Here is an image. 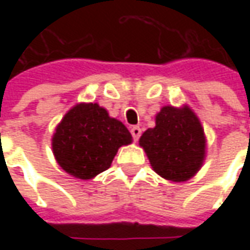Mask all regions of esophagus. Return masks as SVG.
I'll use <instances>...</instances> for the list:
<instances>
[{
    "label": "esophagus",
    "instance_id": "1",
    "mask_svg": "<svg viewBox=\"0 0 250 250\" xmlns=\"http://www.w3.org/2000/svg\"><path fill=\"white\" fill-rule=\"evenodd\" d=\"M131 135H132V139L134 141H139V138L142 135V130L139 125H134V127H131Z\"/></svg>",
    "mask_w": 250,
    "mask_h": 250
}]
</instances>
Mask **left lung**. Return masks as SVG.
<instances>
[{
    "label": "left lung",
    "mask_w": 250,
    "mask_h": 250,
    "mask_svg": "<svg viewBox=\"0 0 250 250\" xmlns=\"http://www.w3.org/2000/svg\"><path fill=\"white\" fill-rule=\"evenodd\" d=\"M157 125L139 139L154 171L173 182H184L202 166L205 135L202 125L188 107H163L155 118Z\"/></svg>",
    "instance_id": "8db88e82"
}]
</instances>
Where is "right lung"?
<instances>
[{
    "instance_id": "add662e5",
    "label": "right lung",
    "mask_w": 250,
    "mask_h": 250,
    "mask_svg": "<svg viewBox=\"0 0 250 250\" xmlns=\"http://www.w3.org/2000/svg\"><path fill=\"white\" fill-rule=\"evenodd\" d=\"M132 142L130 131L98 104H77L52 139L56 161L66 173L91 179L111 166L118 148Z\"/></svg>"
}]
</instances>
